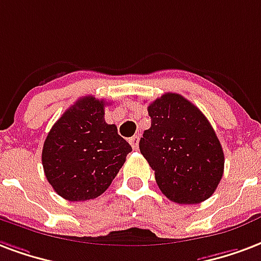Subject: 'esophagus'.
Returning <instances> with one entry per match:
<instances>
[{"label":"esophagus","instance_id":"obj_1","mask_svg":"<svg viewBox=\"0 0 261 261\" xmlns=\"http://www.w3.org/2000/svg\"><path fill=\"white\" fill-rule=\"evenodd\" d=\"M128 142H130L131 146H133V149L137 150V149H138V144H140V137H138V136L131 137Z\"/></svg>","mask_w":261,"mask_h":261}]
</instances>
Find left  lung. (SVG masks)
<instances>
[{
  "instance_id": "obj_1",
  "label": "left lung",
  "mask_w": 261,
  "mask_h": 261,
  "mask_svg": "<svg viewBox=\"0 0 261 261\" xmlns=\"http://www.w3.org/2000/svg\"><path fill=\"white\" fill-rule=\"evenodd\" d=\"M148 113L152 121L140 150L160 191L179 204L209 199L223 177L224 152L206 116L174 92L155 99Z\"/></svg>"
}]
</instances>
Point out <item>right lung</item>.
Here are the masks:
<instances>
[{
  "instance_id": "1",
  "label": "right lung",
  "mask_w": 261,
  "mask_h": 261,
  "mask_svg": "<svg viewBox=\"0 0 261 261\" xmlns=\"http://www.w3.org/2000/svg\"><path fill=\"white\" fill-rule=\"evenodd\" d=\"M105 101L80 98L58 119L42 146V167L48 182L70 202L98 198L115 178L130 144L105 121Z\"/></svg>"
}]
</instances>
